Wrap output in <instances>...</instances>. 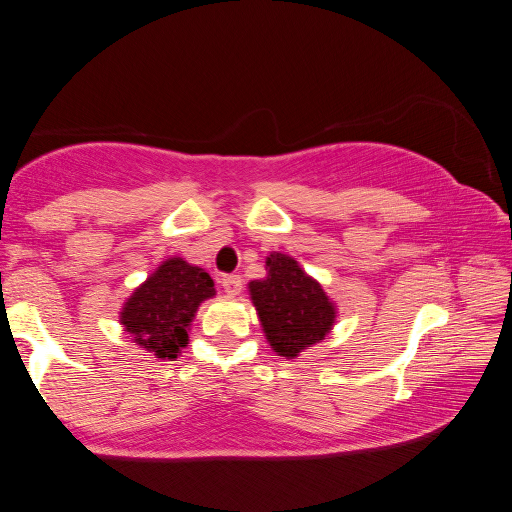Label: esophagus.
I'll list each match as a JSON object with an SVG mask.
<instances>
[{
	"label": "esophagus",
	"mask_w": 512,
	"mask_h": 512,
	"mask_svg": "<svg viewBox=\"0 0 512 512\" xmlns=\"http://www.w3.org/2000/svg\"><path fill=\"white\" fill-rule=\"evenodd\" d=\"M220 283H222V288H224V292H226V295H229V297H236V295H240V290H242V279H240L238 274L222 276Z\"/></svg>",
	"instance_id": "34e87169"
}]
</instances>
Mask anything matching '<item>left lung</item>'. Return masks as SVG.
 Returning <instances> with one entry per match:
<instances>
[{"label":"left lung","instance_id":"1","mask_svg":"<svg viewBox=\"0 0 512 512\" xmlns=\"http://www.w3.org/2000/svg\"><path fill=\"white\" fill-rule=\"evenodd\" d=\"M265 272V279L249 281V299L274 354L292 360L331 333L338 306L288 254L270 251Z\"/></svg>","mask_w":512,"mask_h":512}]
</instances>
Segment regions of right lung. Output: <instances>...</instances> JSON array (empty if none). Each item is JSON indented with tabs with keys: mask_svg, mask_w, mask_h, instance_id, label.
Listing matches in <instances>:
<instances>
[{
	"mask_svg": "<svg viewBox=\"0 0 512 512\" xmlns=\"http://www.w3.org/2000/svg\"><path fill=\"white\" fill-rule=\"evenodd\" d=\"M215 297V283L204 267L172 256L156 267L122 304L120 324L140 349L174 360L188 347V331L199 306Z\"/></svg>",
	"mask_w": 512,
	"mask_h": 512,
	"instance_id": "obj_1",
	"label": "right lung"
}]
</instances>
